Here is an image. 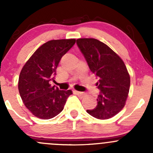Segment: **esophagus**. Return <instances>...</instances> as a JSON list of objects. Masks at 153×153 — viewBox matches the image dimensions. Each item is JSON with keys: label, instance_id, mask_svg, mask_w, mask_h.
Segmentation results:
<instances>
[{"label": "esophagus", "instance_id": "esophagus-1", "mask_svg": "<svg viewBox=\"0 0 153 153\" xmlns=\"http://www.w3.org/2000/svg\"><path fill=\"white\" fill-rule=\"evenodd\" d=\"M75 92H76L77 95H85V93L83 92H79V91H75Z\"/></svg>", "mask_w": 153, "mask_h": 153}]
</instances>
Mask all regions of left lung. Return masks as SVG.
Segmentation results:
<instances>
[{
  "label": "left lung",
  "mask_w": 153,
  "mask_h": 153,
  "mask_svg": "<svg viewBox=\"0 0 153 153\" xmlns=\"http://www.w3.org/2000/svg\"><path fill=\"white\" fill-rule=\"evenodd\" d=\"M77 45L89 69L98 78L100 90L96 107L86 112L98 119L115 116L124 108L130 86V77L124 61L112 49L95 38H79Z\"/></svg>",
  "instance_id": "obj_1"
}]
</instances>
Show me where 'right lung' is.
<instances>
[{
  "label": "right lung",
  "instance_id": "obj_1",
  "mask_svg": "<svg viewBox=\"0 0 153 153\" xmlns=\"http://www.w3.org/2000/svg\"><path fill=\"white\" fill-rule=\"evenodd\" d=\"M75 39L52 40L34 52L21 69L18 90L23 102L32 115L41 119H50L64 109L72 92L52 86L56 69L63 55L71 49Z\"/></svg>",
  "mask_w": 153,
  "mask_h": 153
}]
</instances>
